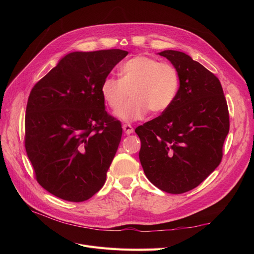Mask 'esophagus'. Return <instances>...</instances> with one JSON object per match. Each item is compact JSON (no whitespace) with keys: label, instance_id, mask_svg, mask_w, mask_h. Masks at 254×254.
Here are the masks:
<instances>
[{"label":"esophagus","instance_id":"34e87169","mask_svg":"<svg viewBox=\"0 0 254 254\" xmlns=\"http://www.w3.org/2000/svg\"><path fill=\"white\" fill-rule=\"evenodd\" d=\"M123 130H124V132L126 134H131L133 132V127L130 124H125L123 125Z\"/></svg>","mask_w":254,"mask_h":254}]
</instances>
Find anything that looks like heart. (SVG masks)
I'll list each match as a JSON object with an SVG mask.
<instances>
[{
	"label": "heart",
	"instance_id": "b5f03b06",
	"mask_svg": "<svg viewBox=\"0 0 254 254\" xmlns=\"http://www.w3.org/2000/svg\"><path fill=\"white\" fill-rule=\"evenodd\" d=\"M180 87L179 72L156 58L135 56L120 67V79L107 77L101 84L104 102L115 110L130 93L133 98L115 112L124 122L144 119L149 110L162 113L174 104Z\"/></svg>",
	"mask_w": 254,
	"mask_h": 254
}]
</instances>
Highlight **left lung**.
Instances as JSON below:
<instances>
[{"label": "left lung", "instance_id": "obj_1", "mask_svg": "<svg viewBox=\"0 0 254 254\" xmlns=\"http://www.w3.org/2000/svg\"><path fill=\"white\" fill-rule=\"evenodd\" d=\"M178 70L174 104L160 117L135 128L139 158L148 180L161 190L182 194L215 171L229 133V111L219 79L186 53H159Z\"/></svg>", "mask_w": 254, "mask_h": 254}]
</instances>
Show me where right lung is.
I'll return each instance as SVG.
<instances>
[{"label":"right lung","instance_id":"right-lung-1","mask_svg":"<svg viewBox=\"0 0 254 254\" xmlns=\"http://www.w3.org/2000/svg\"><path fill=\"white\" fill-rule=\"evenodd\" d=\"M127 55L70 53L30 91L25 149L38 183L54 196L81 202L103 188L123 129L105 110L101 84Z\"/></svg>","mask_w":254,"mask_h":254}]
</instances>
